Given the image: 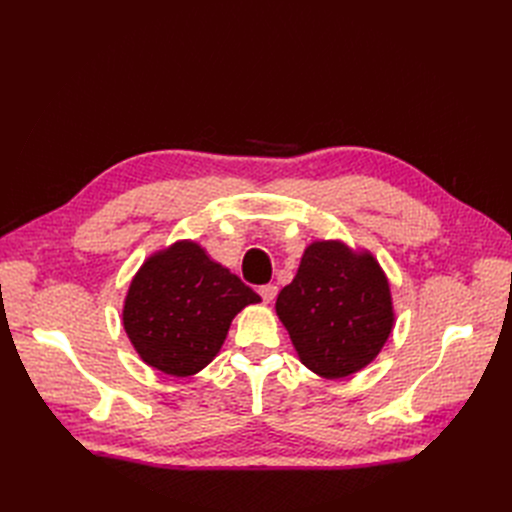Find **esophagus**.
Wrapping results in <instances>:
<instances>
[{"label":"esophagus","mask_w":512,"mask_h":512,"mask_svg":"<svg viewBox=\"0 0 512 512\" xmlns=\"http://www.w3.org/2000/svg\"><path fill=\"white\" fill-rule=\"evenodd\" d=\"M260 297H262V301L265 303H271L273 299H275V294H277V286L275 284H267V286H260Z\"/></svg>","instance_id":"obj_1"}]
</instances>
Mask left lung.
Masks as SVG:
<instances>
[{
	"mask_svg": "<svg viewBox=\"0 0 512 512\" xmlns=\"http://www.w3.org/2000/svg\"><path fill=\"white\" fill-rule=\"evenodd\" d=\"M299 361L327 380L365 369L395 327L391 284L363 247L339 239L312 241L294 280L275 301Z\"/></svg>",
	"mask_w": 512,
	"mask_h": 512,
	"instance_id": "1",
	"label": "left lung"
}]
</instances>
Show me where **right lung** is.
Segmentation results:
<instances>
[{"mask_svg": "<svg viewBox=\"0 0 512 512\" xmlns=\"http://www.w3.org/2000/svg\"><path fill=\"white\" fill-rule=\"evenodd\" d=\"M258 294L211 260L203 245L179 239L145 258L123 299L121 322L143 363L188 378L218 356L230 322Z\"/></svg>", "mask_w": 512, "mask_h": 512, "instance_id": "right-lung-1", "label": "right lung"}]
</instances>
